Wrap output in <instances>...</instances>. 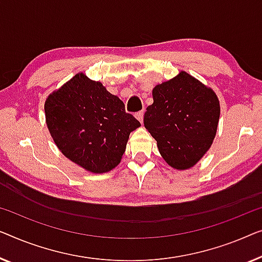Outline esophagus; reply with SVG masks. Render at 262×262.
<instances>
[{"instance_id": "obj_1", "label": "esophagus", "mask_w": 262, "mask_h": 262, "mask_svg": "<svg viewBox=\"0 0 262 262\" xmlns=\"http://www.w3.org/2000/svg\"><path fill=\"white\" fill-rule=\"evenodd\" d=\"M143 114H145V112H143V110H141V112H139V113L135 114V117H136V119H138L141 123H142V121H143Z\"/></svg>"}]
</instances>
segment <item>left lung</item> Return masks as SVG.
I'll return each mask as SVG.
<instances>
[{
	"instance_id": "obj_1",
	"label": "left lung",
	"mask_w": 262,
	"mask_h": 262,
	"mask_svg": "<svg viewBox=\"0 0 262 262\" xmlns=\"http://www.w3.org/2000/svg\"><path fill=\"white\" fill-rule=\"evenodd\" d=\"M153 104L143 116L169 166L183 171L194 166L216 136L220 101L211 88L185 71L154 86Z\"/></svg>"
}]
</instances>
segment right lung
<instances>
[{
    "instance_id": "obj_1",
    "label": "right lung",
    "mask_w": 262,
    "mask_h": 262,
    "mask_svg": "<svg viewBox=\"0 0 262 262\" xmlns=\"http://www.w3.org/2000/svg\"><path fill=\"white\" fill-rule=\"evenodd\" d=\"M46 124L59 150L91 173L121 163L129 134L141 124L101 82L77 73L45 101Z\"/></svg>"
}]
</instances>
